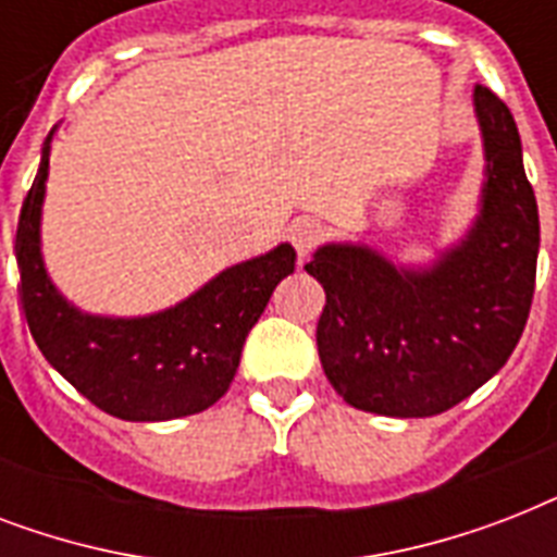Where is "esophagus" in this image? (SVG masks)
<instances>
[{
    "mask_svg": "<svg viewBox=\"0 0 557 557\" xmlns=\"http://www.w3.org/2000/svg\"><path fill=\"white\" fill-rule=\"evenodd\" d=\"M288 236H292V245H295V251L300 260H306L309 253H312V248L318 243H321V225L318 222H312V219H297L295 225H292V231H288Z\"/></svg>",
    "mask_w": 557,
    "mask_h": 557,
    "instance_id": "34e87169",
    "label": "esophagus"
}]
</instances>
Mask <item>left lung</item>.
Listing matches in <instances>:
<instances>
[{"label": "left lung", "instance_id": "8db88e82", "mask_svg": "<svg viewBox=\"0 0 557 557\" xmlns=\"http://www.w3.org/2000/svg\"><path fill=\"white\" fill-rule=\"evenodd\" d=\"M483 185L462 234L424 262L323 243L306 271L326 292L323 372L347 405L393 419L450 410L509 361L535 295L541 222L509 107L474 86Z\"/></svg>", "mask_w": 557, "mask_h": 557}]
</instances>
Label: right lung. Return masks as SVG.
Wrapping results in <instances>:
<instances>
[{
  "label": "right lung",
  "mask_w": 557,
  "mask_h": 557,
  "mask_svg": "<svg viewBox=\"0 0 557 557\" xmlns=\"http://www.w3.org/2000/svg\"><path fill=\"white\" fill-rule=\"evenodd\" d=\"M57 126L42 144L16 227L22 309L39 352L91 405L126 422H170L208 410L231 387L245 338L271 292L295 271V248L280 243L234 262L159 312H86L54 286L42 257V201Z\"/></svg>",
  "instance_id": "1"
}]
</instances>
